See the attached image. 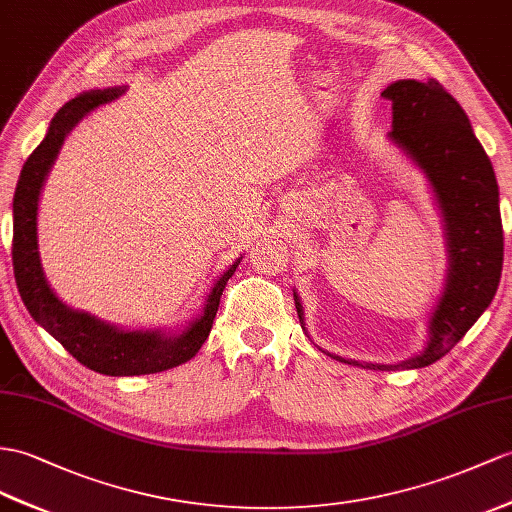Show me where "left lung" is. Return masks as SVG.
Listing matches in <instances>:
<instances>
[{
    "instance_id": "1",
    "label": "left lung",
    "mask_w": 512,
    "mask_h": 512,
    "mask_svg": "<svg viewBox=\"0 0 512 512\" xmlns=\"http://www.w3.org/2000/svg\"><path fill=\"white\" fill-rule=\"evenodd\" d=\"M382 97L393 102L391 139L426 171L445 217L450 273L430 319V343L400 365L369 369H419L443 358L478 321L497 291L504 263L500 191L493 165L456 99L441 82L400 80ZM302 323V304L295 295ZM343 360V358H341ZM343 363L358 365L356 360Z\"/></svg>"
}]
</instances>
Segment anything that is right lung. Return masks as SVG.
I'll return each mask as SVG.
<instances>
[{
  "mask_svg": "<svg viewBox=\"0 0 512 512\" xmlns=\"http://www.w3.org/2000/svg\"><path fill=\"white\" fill-rule=\"evenodd\" d=\"M121 93L123 89H104L71 99L56 112L45 139L23 162L15 199H12V267H15V280L23 304L34 321L41 323L78 363L104 373V376H145V373L178 367L199 352L213 328L223 289L241 260H236L217 280L206 299L204 315L178 336L117 330L91 315L67 308L49 289L41 269L39 245H36V213H39L41 186L69 130L86 112L99 104L112 102Z\"/></svg>",
  "mask_w": 512,
  "mask_h": 512,
  "instance_id": "add662e5",
  "label": "right lung"
}]
</instances>
